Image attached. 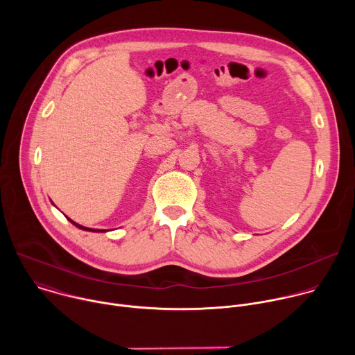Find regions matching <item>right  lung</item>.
<instances>
[{
	"label": "right lung",
	"mask_w": 355,
	"mask_h": 355,
	"mask_svg": "<svg viewBox=\"0 0 355 355\" xmlns=\"http://www.w3.org/2000/svg\"><path fill=\"white\" fill-rule=\"evenodd\" d=\"M74 226H77V227H80V229H83V230H88V232H105V230H95V229H88V227H84V226H81V225H78V223H76V222H73L71 219H69Z\"/></svg>",
	"instance_id": "add662e5"
}]
</instances>
